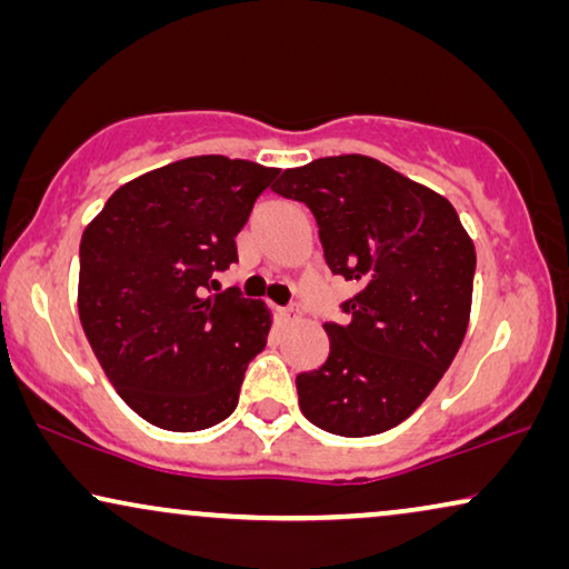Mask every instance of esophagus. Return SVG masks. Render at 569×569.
Instances as JSON below:
<instances>
[{"mask_svg":"<svg viewBox=\"0 0 569 569\" xmlns=\"http://www.w3.org/2000/svg\"><path fill=\"white\" fill-rule=\"evenodd\" d=\"M295 316H298V308H279V318H284V321H290Z\"/></svg>","mask_w":569,"mask_h":569,"instance_id":"34e87169","label":"esophagus"}]
</instances>
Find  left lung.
Returning <instances> with one entry per match:
<instances>
[{
	"label": "left lung",
	"mask_w": 569,
	"mask_h": 569,
	"mask_svg": "<svg viewBox=\"0 0 569 569\" xmlns=\"http://www.w3.org/2000/svg\"><path fill=\"white\" fill-rule=\"evenodd\" d=\"M271 191L316 217L323 259L357 282L329 357L300 372V411L341 438L403 422L446 376L466 337L477 253L453 204L365 154L284 170Z\"/></svg>",
	"instance_id": "obj_1"
}]
</instances>
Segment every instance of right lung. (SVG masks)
<instances>
[{
  "label": "right lung",
  "mask_w": 569,
  "mask_h": 569,
  "mask_svg": "<svg viewBox=\"0 0 569 569\" xmlns=\"http://www.w3.org/2000/svg\"><path fill=\"white\" fill-rule=\"evenodd\" d=\"M279 170L201 154L123 183L82 232L80 321L100 368L139 417L207 430L238 407L269 310L236 287V236Z\"/></svg>",
  "instance_id": "add662e5"
}]
</instances>
